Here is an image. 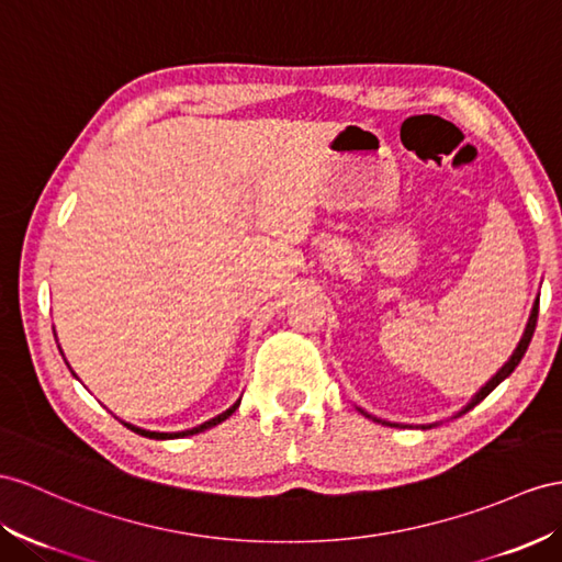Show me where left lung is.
<instances>
[{"instance_id":"8db88e82","label":"left lung","mask_w":562,"mask_h":562,"mask_svg":"<svg viewBox=\"0 0 562 562\" xmlns=\"http://www.w3.org/2000/svg\"><path fill=\"white\" fill-rule=\"evenodd\" d=\"M537 315H539V299L535 301V306H531V313H529V321H527V327H525V333H522V339L520 341H517V347H515V351H513V356L508 358V361L506 363H503V368L496 372V375L492 378V380H488L484 386H482V390L477 392V394H474L470 401H468V404L463 406V408H460L456 415H453V418H460V415H463V413H468L470 408H474V406H477L480 404V401H484L488 394H492L494 390H496V386L503 382V380H506V378H510V372L517 368V363H520L522 361V356H525V351H527V347H529V341H531V337H535V329H537ZM358 411H361L363 415H366V418H370V420H375V423H382V425H390V427H398V423H386V420H380V418H375V415H370V413H366L363 408H358ZM437 423H431V425H418L420 429H429V427H435Z\"/></svg>"}]
</instances>
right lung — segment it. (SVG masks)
<instances>
[{
  "label": "right lung",
  "instance_id": "add662e5",
  "mask_svg": "<svg viewBox=\"0 0 562 562\" xmlns=\"http://www.w3.org/2000/svg\"><path fill=\"white\" fill-rule=\"evenodd\" d=\"M61 351V349H59ZM61 356H64V351H61ZM68 366V363H66ZM70 368V366H68ZM74 372V370H70ZM76 375V372H74ZM239 404H241V396L235 401L233 406H229L227 411H223L221 415H215V418H211V420H206V423H201V425H196V427H192V429H182V431H151V429H142V427H137V425H131V423H125V420H121L127 429H133L135 435H142V437H149V439H180V437H192V435H199V431H204V429H211V427H215V425H221L223 420H227L229 415H233L237 408H239Z\"/></svg>",
  "mask_w": 562,
  "mask_h": 562
}]
</instances>
